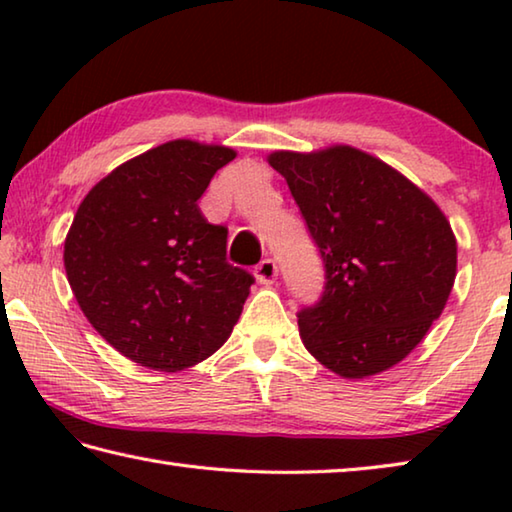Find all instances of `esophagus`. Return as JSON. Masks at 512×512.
Masks as SVG:
<instances>
[{
	"label": "esophagus",
	"instance_id": "esophagus-1",
	"mask_svg": "<svg viewBox=\"0 0 512 512\" xmlns=\"http://www.w3.org/2000/svg\"><path fill=\"white\" fill-rule=\"evenodd\" d=\"M255 277L259 284H273L277 277V264L273 259H262V262L255 266Z\"/></svg>",
	"mask_w": 512,
	"mask_h": 512
}]
</instances>
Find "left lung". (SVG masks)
<instances>
[{
  "label": "left lung",
  "mask_w": 512,
  "mask_h": 512,
  "mask_svg": "<svg viewBox=\"0 0 512 512\" xmlns=\"http://www.w3.org/2000/svg\"><path fill=\"white\" fill-rule=\"evenodd\" d=\"M325 264V291L298 314L305 348L343 379L400 363L429 332L456 280L447 216L409 178L354 146L275 151Z\"/></svg>",
  "instance_id": "1"
}]
</instances>
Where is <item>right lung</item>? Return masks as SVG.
Listing matches in <instances>:
<instances>
[{"instance_id":"1","label":"right lung","mask_w":512,"mask_h":512,"mask_svg":"<svg viewBox=\"0 0 512 512\" xmlns=\"http://www.w3.org/2000/svg\"><path fill=\"white\" fill-rule=\"evenodd\" d=\"M235 149L171 140L94 185L65 239V271L85 318L140 366L176 372L228 341L253 275L225 262V225L198 198Z\"/></svg>"}]
</instances>
